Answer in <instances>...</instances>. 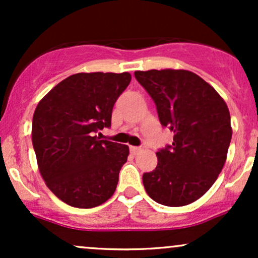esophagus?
Wrapping results in <instances>:
<instances>
[{
  "instance_id": "1",
  "label": "esophagus",
  "mask_w": 258,
  "mask_h": 258,
  "mask_svg": "<svg viewBox=\"0 0 258 258\" xmlns=\"http://www.w3.org/2000/svg\"><path fill=\"white\" fill-rule=\"evenodd\" d=\"M130 150H131L132 154H137L141 152V148L139 147H130Z\"/></svg>"
}]
</instances>
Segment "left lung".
Instances as JSON below:
<instances>
[{
  "mask_svg": "<svg viewBox=\"0 0 258 258\" xmlns=\"http://www.w3.org/2000/svg\"><path fill=\"white\" fill-rule=\"evenodd\" d=\"M173 132L172 146L156 153L158 166L143 174L146 191L165 206L194 203L211 188L227 159L230 114L217 91L188 70L135 72Z\"/></svg>",
  "mask_w": 258,
  "mask_h": 258,
  "instance_id": "obj_1",
  "label": "left lung"
}]
</instances>
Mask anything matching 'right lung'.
<instances>
[{"mask_svg": "<svg viewBox=\"0 0 258 258\" xmlns=\"http://www.w3.org/2000/svg\"><path fill=\"white\" fill-rule=\"evenodd\" d=\"M130 82V73L74 74L38 102L31 131L38 170L68 205L91 209L114 194L130 149L96 133L110 127L115 102Z\"/></svg>", "mask_w": 258, "mask_h": 258, "instance_id": "add662e5", "label": "right lung"}]
</instances>
